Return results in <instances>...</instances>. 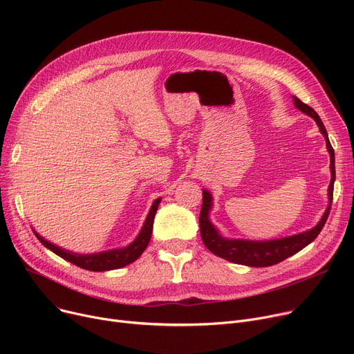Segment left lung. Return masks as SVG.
<instances>
[{"label":"left lung","mask_w":354,"mask_h":354,"mask_svg":"<svg viewBox=\"0 0 354 354\" xmlns=\"http://www.w3.org/2000/svg\"><path fill=\"white\" fill-rule=\"evenodd\" d=\"M294 106L303 111L304 115L313 118L317 123L322 135L326 139L327 151L330 153V172H331V180L328 185V205L317 222V225L300 232L294 234L284 238H275V239H267V241H254V239H239V238H227L219 232V230L212 224L209 214L214 207V198L212 194L203 188L202 189V208L199 215V228H201V236L205 247L215 254L216 257H221L227 259L230 263L248 266V267H270L274 264H278L284 261L286 258L301 251L304 247L311 244L313 241L317 238L320 231L323 230L326 221L330 214L331 201H333V188L334 180H336V167H334V151L330 145L327 130L320 119V116L315 113L314 109L303 103L299 97L292 96Z\"/></svg>","instance_id":"left-lung-1"}]
</instances>
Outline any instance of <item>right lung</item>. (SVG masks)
<instances>
[{
  "label": "right lung",
  "mask_w": 354,
  "mask_h": 354,
  "mask_svg": "<svg viewBox=\"0 0 354 354\" xmlns=\"http://www.w3.org/2000/svg\"><path fill=\"white\" fill-rule=\"evenodd\" d=\"M162 198H158L153 201L151 209H149V214L143 222V227L139 231L138 236L126 247L122 248H115V250H109V251H102V252H95V254H77L73 252L68 250H64L59 245H55L50 241H47L46 238H43L39 232H34V235L39 238L40 243L48 248L50 251H53L55 255L62 257L66 261L77 266L83 270H88V271H110V270H118L122 267L129 266L130 263L136 261V259L143 254V251L146 250L149 241H151L152 236V230H153V219H155V214L158 211V207L160 203Z\"/></svg>",
  "instance_id": "right-lung-1"
}]
</instances>
